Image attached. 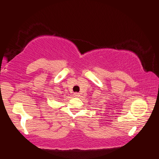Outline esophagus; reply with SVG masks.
<instances>
[{
  "label": "esophagus",
  "mask_w": 159,
  "mask_h": 159,
  "mask_svg": "<svg viewBox=\"0 0 159 159\" xmlns=\"http://www.w3.org/2000/svg\"><path fill=\"white\" fill-rule=\"evenodd\" d=\"M73 96H74L75 97H79L80 95L79 93H74V94H73Z\"/></svg>",
  "instance_id": "obj_1"
}]
</instances>
